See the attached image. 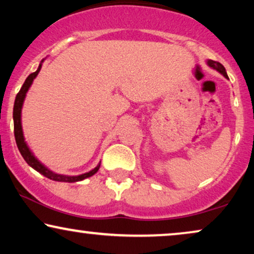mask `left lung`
<instances>
[{"mask_svg":"<svg viewBox=\"0 0 254 254\" xmlns=\"http://www.w3.org/2000/svg\"><path fill=\"white\" fill-rule=\"evenodd\" d=\"M208 64H209L211 68L216 69L217 71H220L221 74H223V76H225V77L228 78V75H227V71H225V68L223 67V64H220V62H217V61H213V60H209V61H208Z\"/></svg>","mask_w":254,"mask_h":254,"instance_id":"obj_1","label":"left lung"}]
</instances>
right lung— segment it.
Segmentation results:
<instances>
[{
    "mask_svg": "<svg viewBox=\"0 0 254 254\" xmlns=\"http://www.w3.org/2000/svg\"><path fill=\"white\" fill-rule=\"evenodd\" d=\"M40 68H41V64L39 65V68H38L37 71H34V72H32V74H30L29 76H27V78L25 79V82H24L23 86L20 88L19 92L17 93V96H16L15 105H13V133H15L16 144H17V147H18V150L20 152V155L23 156V158L25 159V162L27 163V164H29L30 166H32L34 170H37V171L41 173L43 176L47 177V178H50L52 180H55V182H65V183L79 182V180H83V179L88 178V177H91V176L95 175V173L99 170L100 164L97 166V168L93 169L92 171H90L88 173H84V175H81V176L70 177V176L58 175V173H54V172L50 171V170L45 168V166L41 164L40 162H38V159L34 157L32 154H31V151L29 150V148H27L25 141H24L22 124H20V111H22V105H23L24 98H25L27 90H29L30 85L32 84L33 79L36 78L38 72L40 71Z\"/></svg>",
    "mask_w": 254,
    "mask_h": 254,
    "instance_id": "add662e5",
    "label": "right lung"
}]
</instances>
